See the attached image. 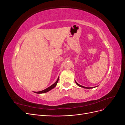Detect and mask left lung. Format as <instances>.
<instances>
[{
    "mask_svg": "<svg viewBox=\"0 0 125 125\" xmlns=\"http://www.w3.org/2000/svg\"><path fill=\"white\" fill-rule=\"evenodd\" d=\"M75 82L76 83V84H77V85H78L79 86H80V87H81V88H85V89H92V88H95V87H97V86H94V87H90V88H88V87H85V86H82V85H80L79 84H78V83L76 82V81L75 80Z\"/></svg>",
    "mask_w": 125,
    "mask_h": 125,
    "instance_id": "left-lung-1",
    "label": "left lung"
}]
</instances>
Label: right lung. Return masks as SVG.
Returning <instances> with one entry per match:
<instances>
[{
  "label": "right lung",
  "mask_w": 125,
  "mask_h": 125,
  "mask_svg": "<svg viewBox=\"0 0 125 125\" xmlns=\"http://www.w3.org/2000/svg\"><path fill=\"white\" fill-rule=\"evenodd\" d=\"M58 80H59V77L58 78L57 80V81L54 83L53 84H52V85H51L50 86H49L48 88H46V89H45V90H44L41 91H39V92H34L35 93H37V94H41V93H46V92H48V91H50V90H52V89H54V88H55V87L56 86L57 84V83H58Z\"/></svg>",
  "instance_id": "add662e5"
}]
</instances>
